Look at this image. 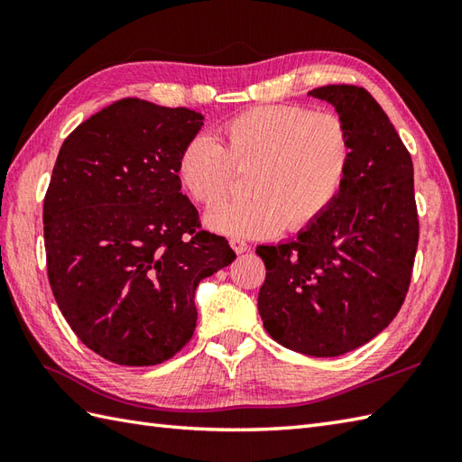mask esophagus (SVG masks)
Wrapping results in <instances>:
<instances>
[{
	"label": "esophagus",
	"instance_id": "esophagus-1",
	"mask_svg": "<svg viewBox=\"0 0 462 462\" xmlns=\"http://www.w3.org/2000/svg\"><path fill=\"white\" fill-rule=\"evenodd\" d=\"M230 246H232V250L236 252V254L250 252V244L246 240H240V238H232L230 240Z\"/></svg>",
	"mask_w": 462,
	"mask_h": 462
}]
</instances>
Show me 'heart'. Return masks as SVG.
<instances>
[{
    "label": "heart",
    "instance_id": "1",
    "mask_svg": "<svg viewBox=\"0 0 462 462\" xmlns=\"http://www.w3.org/2000/svg\"><path fill=\"white\" fill-rule=\"evenodd\" d=\"M353 162L346 121L301 105H263L220 126L218 141L199 134L182 146L176 172L196 202L212 206L230 192L234 169H250L248 199L206 214L208 228L236 238L300 232L336 202Z\"/></svg>",
    "mask_w": 462,
    "mask_h": 462
}]
</instances>
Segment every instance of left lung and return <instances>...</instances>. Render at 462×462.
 Here are the masks:
<instances>
[{
	"label": "left lung",
	"instance_id": "1",
	"mask_svg": "<svg viewBox=\"0 0 462 462\" xmlns=\"http://www.w3.org/2000/svg\"><path fill=\"white\" fill-rule=\"evenodd\" d=\"M336 106L353 162L326 214L278 246H258L263 328L280 346L337 357L385 329L407 296L419 218L413 161L379 103L356 85L310 91Z\"/></svg>",
	"mask_w": 462,
	"mask_h": 462
}]
</instances>
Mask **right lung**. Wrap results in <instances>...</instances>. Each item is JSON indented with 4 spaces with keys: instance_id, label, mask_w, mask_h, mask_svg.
I'll use <instances>...</instances> for the list:
<instances>
[{
    "instance_id": "add662e5",
    "label": "right lung",
    "mask_w": 462,
    "mask_h": 462,
    "mask_svg": "<svg viewBox=\"0 0 462 462\" xmlns=\"http://www.w3.org/2000/svg\"><path fill=\"white\" fill-rule=\"evenodd\" d=\"M184 106L121 99L67 136L43 200L47 276L87 347L116 365L171 359L196 328L200 280L236 254L200 230L176 161L204 125Z\"/></svg>"
}]
</instances>
